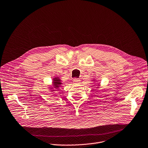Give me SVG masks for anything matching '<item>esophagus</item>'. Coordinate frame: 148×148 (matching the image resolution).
I'll return each mask as SVG.
<instances>
[{"label": "esophagus", "instance_id": "1", "mask_svg": "<svg viewBox=\"0 0 148 148\" xmlns=\"http://www.w3.org/2000/svg\"><path fill=\"white\" fill-rule=\"evenodd\" d=\"M80 81H81V80H80L79 79H78V78H74V79H73V82H74V84H79V83H80Z\"/></svg>", "mask_w": 148, "mask_h": 148}]
</instances>
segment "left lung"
Returning a JSON list of instances; mask_svg holds the SVG:
<instances>
[{
    "instance_id": "1",
    "label": "left lung",
    "mask_w": 148,
    "mask_h": 148,
    "mask_svg": "<svg viewBox=\"0 0 148 148\" xmlns=\"http://www.w3.org/2000/svg\"><path fill=\"white\" fill-rule=\"evenodd\" d=\"M97 88H98V87H97Z\"/></svg>"
}]
</instances>
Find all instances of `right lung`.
<instances>
[{
  "label": "right lung",
  "instance_id": "obj_1",
  "mask_svg": "<svg viewBox=\"0 0 148 148\" xmlns=\"http://www.w3.org/2000/svg\"><path fill=\"white\" fill-rule=\"evenodd\" d=\"M61 79H60V78L57 77H55L53 79V86L54 87L55 89H58L59 87H60L61 86V85H62V83L61 82ZM49 89H51V90H55V89L52 90V88H50Z\"/></svg>",
  "mask_w": 148,
  "mask_h": 148
}]
</instances>
